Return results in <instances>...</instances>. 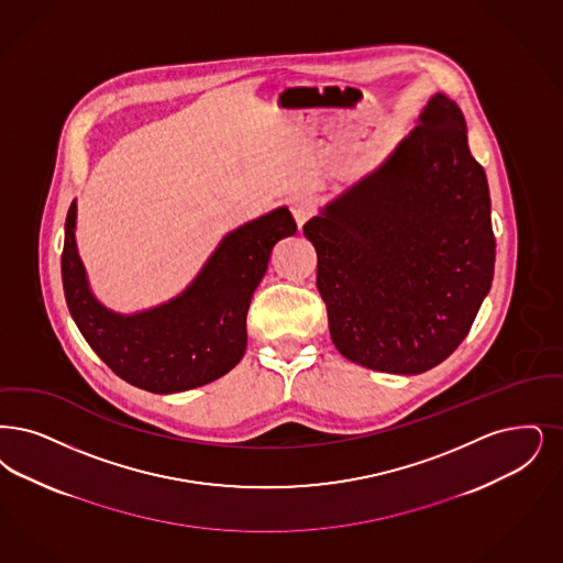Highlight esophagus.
<instances>
[{
	"label": "esophagus",
	"instance_id": "34e87169",
	"mask_svg": "<svg viewBox=\"0 0 563 563\" xmlns=\"http://www.w3.org/2000/svg\"><path fill=\"white\" fill-rule=\"evenodd\" d=\"M291 211L295 216V222L301 228L318 211V199L314 195H299V197L292 199Z\"/></svg>",
	"mask_w": 563,
	"mask_h": 563
}]
</instances>
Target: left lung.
<instances>
[{
	"mask_svg": "<svg viewBox=\"0 0 563 563\" xmlns=\"http://www.w3.org/2000/svg\"><path fill=\"white\" fill-rule=\"evenodd\" d=\"M331 339L347 361L417 375L472 329L495 276L484 167L438 93L394 155L303 225Z\"/></svg>",
	"mask_w": 563,
	"mask_h": 563,
	"instance_id": "obj_1",
	"label": "left lung"
}]
</instances>
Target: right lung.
<instances>
[{
	"label": "right lung",
	"instance_id": "1",
	"mask_svg": "<svg viewBox=\"0 0 563 563\" xmlns=\"http://www.w3.org/2000/svg\"><path fill=\"white\" fill-rule=\"evenodd\" d=\"M77 205L68 207L63 247V287L68 312L91 350L114 375L153 394H174L216 382L247 347V312L264 278L271 251L297 232L280 207L230 232L195 283L174 301L134 316L100 306L86 280L75 245Z\"/></svg>",
	"mask_w": 563,
	"mask_h": 563
}]
</instances>
